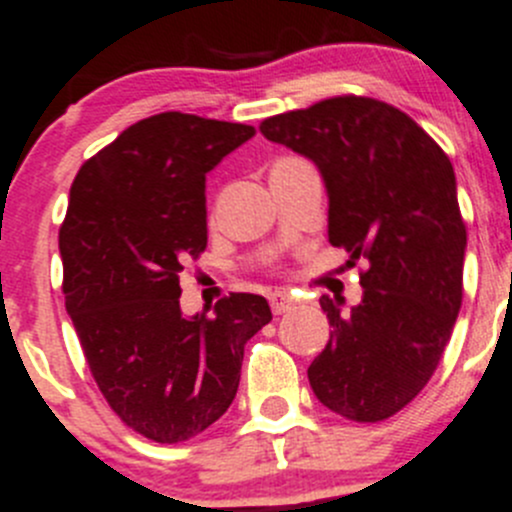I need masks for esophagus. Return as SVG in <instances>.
Wrapping results in <instances>:
<instances>
[{
    "label": "esophagus",
    "mask_w": 512,
    "mask_h": 512,
    "mask_svg": "<svg viewBox=\"0 0 512 512\" xmlns=\"http://www.w3.org/2000/svg\"><path fill=\"white\" fill-rule=\"evenodd\" d=\"M270 307H272V312H275V314H285V312H289V309L294 307L292 294L282 292V289H275V292L270 294Z\"/></svg>",
    "instance_id": "1"
}]
</instances>
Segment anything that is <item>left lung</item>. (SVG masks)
I'll return each instance as SVG.
<instances>
[{
    "label": "left lung",
    "mask_w": 512,
    "mask_h": 512,
    "mask_svg": "<svg viewBox=\"0 0 512 512\" xmlns=\"http://www.w3.org/2000/svg\"><path fill=\"white\" fill-rule=\"evenodd\" d=\"M260 131L312 158L329 195V242L364 287L342 312L319 299L334 332L307 369L334 414L376 423L421 394L463 299L466 223L443 148L404 111L369 96H332L265 118Z\"/></svg>",
    "instance_id": "1"
}]
</instances>
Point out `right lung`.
<instances>
[{
	"mask_svg": "<svg viewBox=\"0 0 512 512\" xmlns=\"http://www.w3.org/2000/svg\"><path fill=\"white\" fill-rule=\"evenodd\" d=\"M255 136L245 123L165 111L128 126L76 173L59 230L66 312L91 376L128 428L190 441L225 414L245 344L272 319L232 292L180 312V272L208 247L205 173Z\"/></svg>",
	"mask_w": 512,
	"mask_h": 512,
	"instance_id": "right-lung-1",
	"label": "right lung"
}]
</instances>
